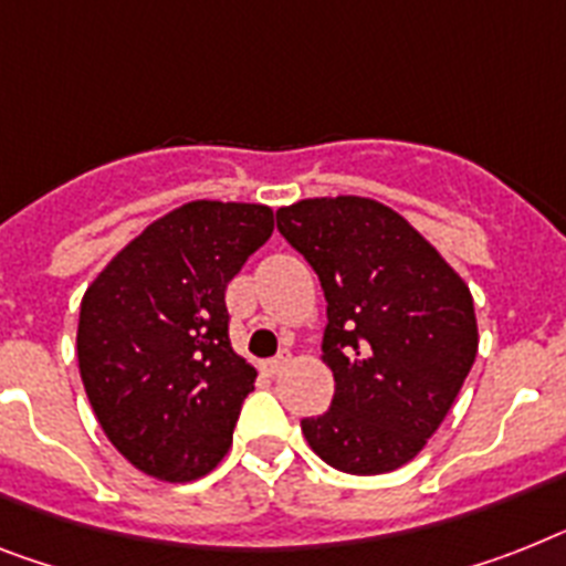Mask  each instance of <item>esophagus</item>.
<instances>
[{"mask_svg": "<svg viewBox=\"0 0 566 566\" xmlns=\"http://www.w3.org/2000/svg\"><path fill=\"white\" fill-rule=\"evenodd\" d=\"M286 364H289V356L283 353V356H274L269 358V361H263V370L269 373V376H277V373L286 370Z\"/></svg>", "mask_w": 566, "mask_h": 566, "instance_id": "obj_1", "label": "esophagus"}]
</instances>
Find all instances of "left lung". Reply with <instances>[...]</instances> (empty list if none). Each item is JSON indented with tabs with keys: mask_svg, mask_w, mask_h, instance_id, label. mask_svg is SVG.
Returning a JSON list of instances; mask_svg holds the SVG:
<instances>
[{
	"mask_svg": "<svg viewBox=\"0 0 566 566\" xmlns=\"http://www.w3.org/2000/svg\"><path fill=\"white\" fill-rule=\"evenodd\" d=\"M277 231L326 297L324 364L333 405L303 419L310 448L347 474L410 462L440 428L478 356L469 286L408 219L364 199H303Z\"/></svg>",
	"mask_w": 566,
	"mask_h": 566,
	"instance_id": "1",
	"label": "left lung"
}]
</instances>
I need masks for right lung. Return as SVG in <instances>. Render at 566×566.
Returning a JSON list of instances; mask_svg holds the SVG:
<instances>
[{"instance_id":"right-lung-1","label":"right lung","mask_w":566,"mask_h":566,"mask_svg":"<svg viewBox=\"0 0 566 566\" xmlns=\"http://www.w3.org/2000/svg\"><path fill=\"white\" fill-rule=\"evenodd\" d=\"M272 231L265 205L188 202L83 294V387L112 446L149 478H205L231 448L256 370L231 347L226 289Z\"/></svg>"}]
</instances>
